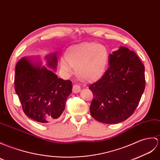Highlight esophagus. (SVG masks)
Instances as JSON below:
<instances>
[{
	"mask_svg": "<svg viewBox=\"0 0 160 160\" xmlns=\"http://www.w3.org/2000/svg\"><path fill=\"white\" fill-rule=\"evenodd\" d=\"M80 91V87L78 84H74L73 86V92L74 93H78Z\"/></svg>",
	"mask_w": 160,
	"mask_h": 160,
	"instance_id": "obj_1",
	"label": "esophagus"
}]
</instances>
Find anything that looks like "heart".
I'll return each mask as SVG.
<instances>
[{
    "label": "heart",
    "instance_id": "b5f03b06",
    "mask_svg": "<svg viewBox=\"0 0 160 160\" xmlns=\"http://www.w3.org/2000/svg\"><path fill=\"white\" fill-rule=\"evenodd\" d=\"M66 58L82 78L92 80L98 77L105 69L107 50L102 45L95 43H83L69 47L66 51ZM61 68L65 72L71 71L66 61H61Z\"/></svg>",
    "mask_w": 160,
    "mask_h": 160
}]
</instances>
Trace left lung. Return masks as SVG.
<instances>
[{
    "mask_svg": "<svg viewBox=\"0 0 160 160\" xmlns=\"http://www.w3.org/2000/svg\"><path fill=\"white\" fill-rule=\"evenodd\" d=\"M145 88L144 66L133 51L121 46L109 56V68L90 85L91 116L106 124L127 119L138 106Z\"/></svg>",
    "mask_w": 160,
    "mask_h": 160,
    "instance_id": "1",
    "label": "left lung"
}]
</instances>
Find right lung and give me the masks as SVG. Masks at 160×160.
<instances>
[{"label":"right lung","instance_id":"1","mask_svg":"<svg viewBox=\"0 0 160 160\" xmlns=\"http://www.w3.org/2000/svg\"><path fill=\"white\" fill-rule=\"evenodd\" d=\"M46 58L47 67L38 57L22 58L17 62L14 80L15 91L25 114L42 123L52 122L61 116L72 91L71 81L58 78L48 69H57V53Z\"/></svg>","mask_w":160,"mask_h":160}]
</instances>
